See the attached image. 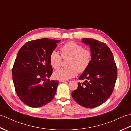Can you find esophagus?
Listing matches in <instances>:
<instances>
[{"mask_svg": "<svg viewBox=\"0 0 131 131\" xmlns=\"http://www.w3.org/2000/svg\"><path fill=\"white\" fill-rule=\"evenodd\" d=\"M69 81L68 80H60L61 83H66V82H69Z\"/></svg>", "mask_w": 131, "mask_h": 131, "instance_id": "obj_1", "label": "esophagus"}]
</instances>
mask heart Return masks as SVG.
Wrapping results in <instances>:
<instances>
[{
  "label": "heart",
  "instance_id": "b5f03b06",
  "mask_svg": "<svg viewBox=\"0 0 131 131\" xmlns=\"http://www.w3.org/2000/svg\"><path fill=\"white\" fill-rule=\"evenodd\" d=\"M61 57L69 58L66 65L68 67L61 68L55 71L53 77L55 79L65 80L75 76L77 72L83 73L87 70L92 60V52L88 49H84L82 45L73 41L65 43L60 47ZM61 56L53 51L49 56V63L54 69H58L61 63Z\"/></svg>",
  "mask_w": 131,
  "mask_h": 131
}]
</instances>
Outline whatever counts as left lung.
Returning a JSON list of instances; mask_svg holds the SVG:
<instances>
[{"label":"left lung","instance_id":"1","mask_svg":"<svg viewBox=\"0 0 131 131\" xmlns=\"http://www.w3.org/2000/svg\"><path fill=\"white\" fill-rule=\"evenodd\" d=\"M82 41L90 47L92 60L87 70L78 78L86 80L78 83V88L71 96L79 105L91 108L104 104L111 96L117 78V68L106 44L91 38L82 39Z\"/></svg>","mask_w":131,"mask_h":131}]
</instances>
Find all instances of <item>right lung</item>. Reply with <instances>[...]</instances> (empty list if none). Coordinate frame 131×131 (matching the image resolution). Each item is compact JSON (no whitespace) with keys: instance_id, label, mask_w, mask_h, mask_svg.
Returning <instances> with one entry per match:
<instances>
[{"instance_id":"right-lung-1","label":"right lung","mask_w":131,"mask_h":131,"mask_svg":"<svg viewBox=\"0 0 131 131\" xmlns=\"http://www.w3.org/2000/svg\"><path fill=\"white\" fill-rule=\"evenodd\" d=\"M60 41L39 39L19 50L12 68L13 82L19 99L30 107H41L54 98L59 82L49 79L53 71L49 58Z\"/></svg>"}]
</instances>
